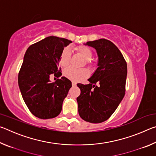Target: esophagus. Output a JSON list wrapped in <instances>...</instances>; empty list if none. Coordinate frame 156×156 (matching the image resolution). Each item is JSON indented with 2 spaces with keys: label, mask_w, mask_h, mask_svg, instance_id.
<instances>
[{
  "label": "esophagus",
  "mask_w": 156,
  "mask_h": 156,
  "mask_svg": "<svg viewBox=\"0 0 156 156\" xmlns=\"http://www.w3.org/2000/svg\"><path fill=\"white\" fill-rule=\"evenodd\" d=\"M72 86L73 87H75L76 85V82H73V81H72Z\"/></svg>",
  "instance_id": "1"
}]
</instances>
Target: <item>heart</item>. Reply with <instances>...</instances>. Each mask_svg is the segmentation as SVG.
<instances>
[{"instance_id":"heart-1","label":"heart","mask_w":156,"mask_h":156,"mask_svg":"<svg viewBox=\"0 0 156 156\" xmlns=\"http://www.w3.org/2000/svg\"><path fill=\"white\" fill-rule=\"evenodd\" d=\"M75 51L78 54L83 58L84 60V64L88 66H91L92 62L91 58L93 55L91 49L85 45H80L76 47ZM70 54L69 51L67 49H65L62 51L60 56V65L62 67H67L69 64ZM89 71L87 69H75L73 68L67 69L64 72L65 77L73 81H80L85 78L89 76Z\"/></svg>"}]
</instances>
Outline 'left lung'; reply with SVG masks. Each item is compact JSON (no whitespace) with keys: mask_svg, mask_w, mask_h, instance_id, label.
I'll list each match as a JSON object with an SVG mask.
<instances>
[{"mask_svg":"<svg viewBox=\"0 0 156 156\" xmlns=\"http://www.w3.org/2000/svg\"><path fill=\"white\" fill-rule=\"evenodd\" d=\"M98 56V68L88 79L89 84L78 83V113L87 122L100 123L111 117L125 94L127 65L122 53L107 39L89 41Z\"/></svg>","mask_w":156,"mask_h":156,"instance_id":"obj_1","label":"left lung"}]
</instances>
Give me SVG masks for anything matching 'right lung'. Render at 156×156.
I'll return each mask as SVG.
<instances>
[{
    "label": "right lung",
    "mask_w": 156,
    "mask_h": 156,
    "mask_svg": "<svg viewBox=\"0 0 156 156\" xmlns=\"http://www.w3.org/2000/svg\"><path fill=\"white\" fill-rule=\"evenodd\" d=\"M71 43L67 39L49 36L31 44L25 52L18 73V85L26 105L37 118L49 119L61 112L72 82L62 76L51 83L49 76L62 75L60 56Z\"/></svg>",
    "instance_id": "add662e5"
}]
</instances>
